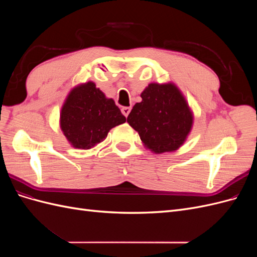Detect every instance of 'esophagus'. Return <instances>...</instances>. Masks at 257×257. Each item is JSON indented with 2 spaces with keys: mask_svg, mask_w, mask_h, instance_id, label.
<instances>
[{
  "mask_svg": "<svg viewBox=\"0 0 257 257\" xmlns=\"http://www.w3.org/2000/svg\"><path fill=\"white\" fill-rule=\"evenodd\" d=\"M121 111H122V113H123L124 115L127 116L128 113L131 112V107H123L122 109H121Z\"/></svg>",
  "mask_w": 257,
  "mask_h": 257,
  "instance_id": "1",
  "label": "esophagus"
}]
</instances>
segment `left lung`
Segmentation results:
<instances>
[{
  "label": "left lung",
  "mask_w": 257,
  "mask_h": 257,
  "mask_svg": "<svg viewBox=\"0 0 257 257\" xmlns=\"http://www.w3.org/2000/svg\"><path fill=\"white\" fill-rule=\"evenodd\" d=\"M127 116L147 149L154 153L178 150L190 134L193 112L177 85L150 83Z\"/></svg>",
  "instance_id": "obj_1"
}]
</instances>
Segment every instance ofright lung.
I'll list each match as a JSON object with an SVG mask.
<instances>
[{
  "label": "right lung",
  "instance_id": "add662e5",
  "mask_svg": "<svg viewBox=\"0 0 257 257\" xmlns=\"http://www.w3.org/2000/svg\"><path fill=\"white\" fill-rule=\"evenodd\" d=\"M126 121L112 98H107L94 82L77 85L65 99L60 126L74 148L88 150L105 141L108 132Z\"/></svg>",
  "mask_w": 257,
  "mask_h": 257
}]
</instances>
